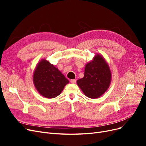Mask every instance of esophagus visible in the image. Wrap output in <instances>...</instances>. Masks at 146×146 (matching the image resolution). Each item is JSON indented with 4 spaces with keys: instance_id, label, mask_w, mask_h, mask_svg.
I'll return each mask as SVG.
<instances>
[{
    "instance_id": "obj_1",
    "label": "esophagus",
    "mask_w": 146,
    "mask_h": 146,
    "mask_svg": "<svg viewBox=\"0 0 146 146\" xmlns=\"http://www.w3.org/2000/svg\"><path fill=\"white\" fill-rule=\"evenodd\" d=\"M70 83H76V80H75V79H72V80H70Z\"/></svg>"
}]
</instances>
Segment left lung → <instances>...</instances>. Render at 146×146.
I'll list each match as a JSON object with an SVG mask.
<instances>
[{
  "mask_svg": "<svg viewBox=\"0 0 146 146\" xmlns=\"http://www.w3.org/2000/svg\"><path fill=\"white\" fill-rule=\"evenodd\" d=\"M111 74L103 56L97 54L93 60L85 66L84 77L77 81L78 86L86 96L91 99L99 98L108 90Z\"/></svg>",
  "mask_w": 146,
  "mask_h": 146,
  "instance_id": "1",
  "label": "left lung"
}]
</instances>
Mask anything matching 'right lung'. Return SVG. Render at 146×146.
Here are the masks:
<instances>
[{"instance_id":"right-lung-1","label":"right lung","mask_w":146,"mask_h":146,"mask_svg":"<svg viewBox=\"0 0 146 146\" xmlns=\"http://www.w3.org/2000/svg\"><path fill=\"white\" fill-rule=\"evenodd\" d=\"M33 80L39 93L48 99L59 96L69 83V80L58 68L44 59L37 64Z\"/></svg>"}]
</instances>
